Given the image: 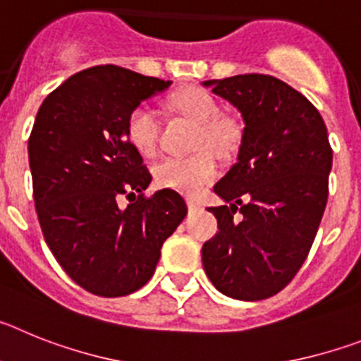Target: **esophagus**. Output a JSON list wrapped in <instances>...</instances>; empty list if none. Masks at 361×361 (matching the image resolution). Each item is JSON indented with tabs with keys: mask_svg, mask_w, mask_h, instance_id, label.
I'll use <instances>...</instances> for the list:
<instances>
[{
	"mask_svg": "<svg viewBox=\"0 0 361 361\" xmlns=\"http://www.w3.org/2000/svg\"><path fill=\"white\" fill-rule=\"evenodd\" d=\"M188 208H190L191 212H195V209H200V208H202V206H200L199 200H195V199H188Z\"/></svg>",
	"mask_w": 361,
	"mask_h": 361,
	"instance_id": "34e87169",
	"label": "esophagus"
}]
</instances>
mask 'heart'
<instances>
[{"mask_svg": "<svg viewBox=\"0 0 361 361\" xmlns=\"http://www.w3.org/2000/svg\"><path fill=\"white\" fill-rule=\"evenodd\" d=\"M170 108L195 124L191 148L197 152L186 157L161 159L153 168V175L159 186L199 195L219 175V164L212 152L226 155L237 148L242 137L240 123L235 117L219 114L216 99L202 88H186L173 94ZM124 128L126 139L137 152L148 157L155 155L161 139V117L155 108L146 103L137 104L130 110Z\"/></svg>", "mask_w": 361, "mask_h": 361, "instance_id": "heart-1", "label": "heart"}]
</instances>
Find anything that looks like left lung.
<instances>
[{"label": "left lung", "mask_w": 361, "mask_h": 361, "mask_svg": "<svg viewBox=\"0 0 361 361\" xmlns=\"http://www.w3.org/2000/svg\"><path fill=\"white\" fill-rule=\"evenodd\" d=\"M245 123L238 161L213 188L219 231L204 242V271L237 300L282 291L307 258L329 195L333 148L307 97L264 73L206 81ZM241 213L238 219L234 216Z\"/></svg>", "instance_id": "8db88e82"}]
</instances>
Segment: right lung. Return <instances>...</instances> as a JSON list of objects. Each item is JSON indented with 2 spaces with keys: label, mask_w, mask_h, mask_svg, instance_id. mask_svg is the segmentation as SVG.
Masks as SVG:
<instances>
[{
  "label": "right lung",
  "mask_w": 361,
  "mask_h": 361,
  "mask_svg": "<svg viewBox=\"0 0 361 361\" xmlns=\"http://www.w3.org/2000/svg\"><path fill=\"white\" fill-rule=\"evenodd\" d=\"M168 86L123 66H92L37 111L28 159L41 231L66 275L92 295L141 289L188 213L177 191L146 195L152 175L124 128L132 108ZM123 195L133 200L121 210Z\"/></svg>",
  "instance_id": "obj_1"
}]
</instances>
